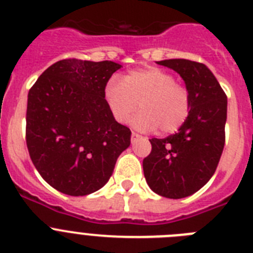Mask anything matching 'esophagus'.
Wrapping results in <instances>:
<instances>
[{"instance_id":"esophagus-1","label":"esophagus","mask_w":253,"mask_h":253,"mask_svg":"<svg viewBox=\"0 0 253 253\" xmlns=\"http://www.w3.org/2000/svg\"><path fill=\"white\" fill-rule=\"evenodd\" d=\"M139 137H140L139 134L134 133V131H133V133H131V142H133V140H135V139H137V138H139Z\"/></svg>"}]
</instances>
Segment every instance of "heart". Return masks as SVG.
Segmentation results:
<instances>
[{
  "label": "heart",
  "instance_id": "1",
  "mask_svg": "<svg viewBox=\"0 0 253 253\" xmlns=\"http://www.w3.org/2000/svg\"><path fill=\"white\" fill-rule=\"evenodd\" d=\"M104 99L116 122H128L139 104L142 111L131 119L134 128L143 131L158 128L166 134L184 124L191 105L186 87L156 67L131 71L124 81L113 77L105 86Z\"/></svg>",
  "mask_w": 253,
  "mask_h": 253
}]
</instances>
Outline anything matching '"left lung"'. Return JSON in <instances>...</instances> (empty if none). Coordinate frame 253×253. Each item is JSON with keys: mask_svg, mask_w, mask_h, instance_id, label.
I'll return each mask as SVG.
<instances>
[{"mask_svg": "<svg viewBox=\"0 0 253 253\" xmlns=\"http://www.w3.org/2000/svg\"><path fill=\"white\" fill-rule=\"evenodd\" d=\"M184 80L190 113L177 133L149 139L143 171L152 191L169 199L193 195L215 172L225 142L227 96L205 64L189 59L160 60Z\"/></svg>", "mask_w": 253, "mask_h": 253, "instance_id": "8db88e82", "label": "left lung"}]
</instances>
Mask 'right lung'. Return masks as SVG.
Wrapping results in <instances>:
<instances>
[{
    "label": "right lung",
    "instance_id": "add662e5",
    "mask_svg": "<svg viewBox=\"0 0 253 253\" xmlns=\"http://www.w3.org/2000/svg\"><path fill=\"white\" fill-rule=\"evenodd\" d=\"M120 67L111 60H59L29 91V154L40 176L60 193L84 196L101 189L130 146V129L114 119L104 99Z\"/></svg>",
    "mask_w": 253,
    "mask_h": 253
}]
</instances>
